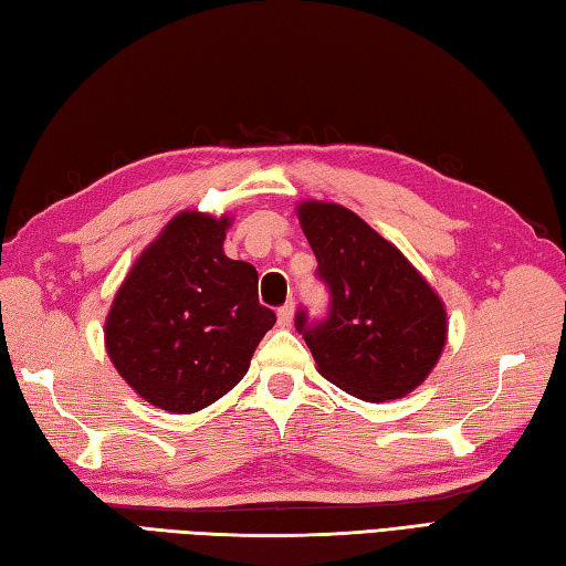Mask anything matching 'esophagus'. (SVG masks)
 Segmentation results:
<instances>
[{
	"instance_id": "1",
	"label": "esophagus",
	"mask_w": 566,
	"mask_h": 566,
	"mask_svg": "<svg viewBox=\"0 0 566 566\" xmlns=\"http://www.w3.org/2000/svg\"><path fill=\"white\" fill-rule=\"evenodd\" d=\"M293 315H295V305H293V303H285V305L279 310V327H291Z\"/></svg>"
}]
</instances>
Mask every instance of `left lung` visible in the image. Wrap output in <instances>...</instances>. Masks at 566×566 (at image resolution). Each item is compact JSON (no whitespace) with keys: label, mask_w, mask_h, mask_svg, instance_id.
<instances>
[{"label":"left lung","mask_w":566,"mask_h":566,"mask_svg":"<svg viewBox=\"0 0 566 566\" xmlns=\"http://www.w3.org/2000/svg\"><path fill=\"white\" fill-rule=\"evenodd\" d=\"M300 227L329 285V315L297 332L329 384L366 402L408 396L447 344V310L424 275L390 241L337 202L297 205Z\"/></svg>","instance_id":"obj_1"}]
</instances>
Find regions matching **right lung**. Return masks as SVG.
I'll use <instances>...</instances> for the list:
<instances>
[{"mask_svg": "<svg viewBox=\"0 0 566 566\" xmlns=\"http://www.w3.org/2000/svg\"><path fill=\"white\" fill-rule=\"evenodd\" d=\"M232 217L182 210L126 273L105 319V349L151 406L190 415L229 394L273 325L259 273L224 253Z\"/></svg>", "mask_w": 566, "mask_h": 566, "instance_id": "obj_1", "label": "right lung"}]
</instances>
